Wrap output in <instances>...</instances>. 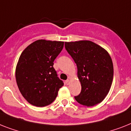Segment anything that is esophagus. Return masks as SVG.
<instances>
[{
	"label": "esophagus",
	"mask_w": 131,
	"mask_h": 131,
	"mask_svg": "<svg viewBox=\"0 0 131 131\" xmlns=\"http://www.w3.org/2000/svg\"><path fill=\"white\" fill-rule=\"evenodd\" d=\"M65 82H66V84L67 85H68V84H70V80H67L65 81Z\"/></svg>",
	"instance_id": "1"
}]
</instances>
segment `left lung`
Returning <instances> with one entry per match:
<instances>
[{
  "label": "left lung",
  "mask_w": 131,
  "mask_h": 131,
  "mask_svg": "<svg viewBox=\"0 0 131 131\" xmlns=\"http://www.w3.org/2000/svg\"><path fill=\"white\" fill-rule=\"evenodd\" d=\"M65 47L76 63L78 78L82 86L75 96L80 104L92 106L100 103L111 89L113 63L106 49L87 40L65 42Z\"/></svg>",
  "instance_id": "obj_1"
}]
</instances>
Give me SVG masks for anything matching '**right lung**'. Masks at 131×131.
<instances>
[{"label": "right lung", "mask_w": 131, "mask_h": 131, "mask_svg": "<svg viewBox=\"0 0 131 131\" xmlns=\"http://www.w3.org/2000/svg\"><path fill=\"white\" fill-rule=\"evenodd\" d=\"M63 45V41L39 39L20 54L15 71L16 81L23 96L32 105L43 107L50 104L63 86L53 67Z\"/></svg>", "instance_id": "add662e5"}]
</instances>
